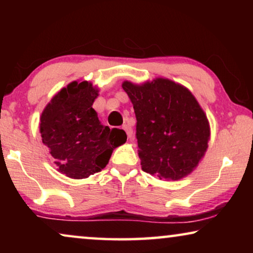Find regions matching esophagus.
<instances>
[{
    "instance_id": "obj_1",
    "label": "esophagus",
    "mask_w": 253,
    "mask_h": 253,
    "mask_svg": "<svg viewBox=\"0 0 253 253\" xmlns=\"http://www.w3.org/2000/svg\"><path fill=\"white\" fill-rule=\"evenodd\" d=\"M122 127H123V130L126 131V134H127V138H131V137H132V129H131V126H126V124H124V126H123Z\"/></svg>"
}]
</instances>
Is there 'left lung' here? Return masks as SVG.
I'll use <instances>...</instances> for the list:
<instances>
[{"instance_id":"obj_1","label":"left lung","mask_w":253,"mask_h":253,"mask_svg":"<svg viewBox=\"0 0 253 253\" xmlns=\"http://www.w3.org/2000/svg\"><path fill=\"white\" fill-rule=\"evenodd\" d=\"M122 87L136 114L141 169L167 181L189 175L210 139L209 121L195 96L164 78L140 86L124 82Z\"/></svg>"}]
</instances>
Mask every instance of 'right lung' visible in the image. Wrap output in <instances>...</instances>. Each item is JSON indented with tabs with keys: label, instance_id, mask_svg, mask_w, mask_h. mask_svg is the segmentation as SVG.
Returning a JSON list of instances; mask_svg holds the SVG:
<instances>
[{
	"label": "right lung",
	"instance_id": "obj_1",
	"mask_svg": "<svg viewBox=\"0 0 253 253\" xmlns=\"http://www.w3.org/2000/svg\"><path fill=\"white\" fill-rule=\"evenodd\" d=\"M98 89L72 82L51 99L41 114L40 132L58 170L71 178L101 171L113 150L126 140L123 130L102 126L92 108Z\"/></svg>",
	"mask_w": 253,
	"mask_h": 253
}]
</instances>
